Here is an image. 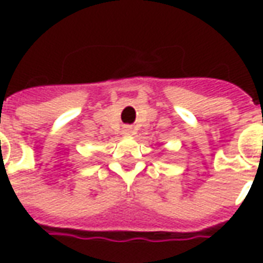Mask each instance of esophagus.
Returning a JSON list of instances; mask_svg holds the SVG:
<instances>
[{"label": "esophagus", "instance_id": "1", "mask_svg": "<svg viewBox=\"0 0 263 263\" xmlns=\"http://www.w3.org/2000/svg\"><path fill=\"white\" fill-rule=\"evenodd\" d=\"M131 132H132L131 126H124V134H126V135H129Z\"/></svg>", "mask_w": 263, "mask_h": 263}]
</instances>
